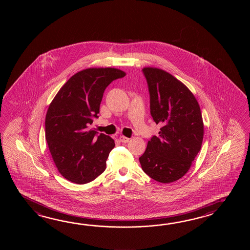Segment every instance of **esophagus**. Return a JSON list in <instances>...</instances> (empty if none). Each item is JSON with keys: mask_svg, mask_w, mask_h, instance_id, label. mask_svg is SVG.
<instances>
[{"mask_svg": "<svg viewBox=\"0 0 250 250\" xmlns=\"http://www.w3.org/2000/svg\"><path fill=\"white\" fill-rule=\"evenodd\" d=\"M119 139H120V141H121L122 143H127V142L129 141V138H127V137H124V136H121Z\"/></svg>", "mask_w": 250, "mask_h": 250, "instance_id": "esophagus-1", "label": "esophagus"}]
</instances>
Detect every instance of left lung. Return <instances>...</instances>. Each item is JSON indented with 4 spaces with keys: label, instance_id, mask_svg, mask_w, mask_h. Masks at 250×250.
<instances>
[{
    "label": "left lung",
    "instance_id": "1",
    "mask_svg": "<svg viewBox=\"0 0 250 250\" xmlns=\"http://www.w3.org/2000/svg\"><path fill=\"white\" fill-rule=\"evenodd\" d=\"M148 85L150 112L160 124L139 162L154 181L170 183L189 170L201 149L204 124L196 97L186 85L163 69H142Z\"/></svg>",
    "mask_w": 250,
    "mask_h": 250
}]
</instances>
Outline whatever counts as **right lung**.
Segmentation results:
<instances>
[{
    "label": "right lung",
    "instance_id": "obj_1",
    "mask_svg": "<svg viewBox=\"0 0 250 250\" xmlns=\"http://www.w3.org/2000/svg\"><path fill=\"white\" fill-rule=\"evenodd\" d=\"M126 73L114 68H89L73 75L59 90L45 116V139L59 172L68 181L85 184L106 168L115 143L89 129L98 118L104 92Z\"/></svg>",
    "mask_w": 250,
    "mask_h": 250
}]
</instances>
